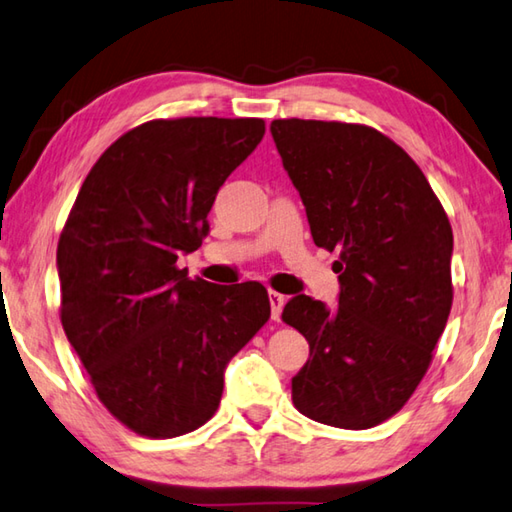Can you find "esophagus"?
Here are the masks:
<instances>
[{
    "label": "esophagus",
    "instance_id": "1",
    "mask_svg": "<svg viewBox=\"0 0 512 512\" xmlns=\"http://www.w3.org/2000/svg\"><path fill=\"white\" fill-rule=\"evenodd\" d=\"M268 300H271V318H273V320H280V315H282V309H284L286 297H284L282 293L268 291Z\"/></svg>",
    "mask_w": 512,
    "mask_h": 512
}]
</instances>
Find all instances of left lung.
<instances>
[{"label": "left lung", "mask_w": 512, "mask_h": 512, "mask_svg": "<svg viewBox=\"0 0 512 512\" xmlns=\"http://www.w3.org/2000/svg\"><path fill=\"white\" fill-rule=\"evenodd\" d=\"M315 246L340 250L338 309L309 295L282 320L309 340L291 380L313 421L367 430L407 403L432 362L452 306V228L425 174L376 129L273 120Z\"/></svg>", "instance_id": "8db88e82"}]
</instances>
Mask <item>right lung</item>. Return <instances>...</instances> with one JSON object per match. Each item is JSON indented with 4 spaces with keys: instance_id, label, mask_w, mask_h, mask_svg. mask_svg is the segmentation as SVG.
<instances>
[{
    "instance_id": "obj_1",
    "label": "right lung",
    "mask_w": 512,
    "mask_h": 512,
    "mask_svg": "<svg viewBox=\"0 0 512 512\" xmlns=\"http://www.w3.org/2000/svg\"><path fill=\"white\" fill-rule=\"evenodd\" d=\"M264 132L262 118L138 125L91 167L64 224V333L100 403L136 434L172 439L212 418L230 358L271 318L259 282L210 284L176 266Z\"/></svg>"
}]
</instances>
